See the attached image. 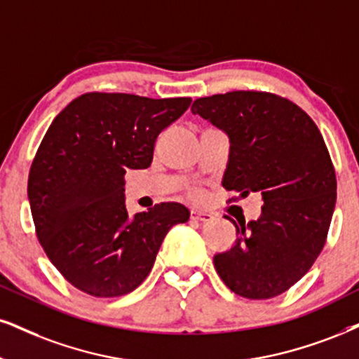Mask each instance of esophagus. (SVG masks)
Instances as JSON below:
<instances>
[{
    "instance_id": "esophagus-1",
    "label": "esophagus",
    "mask_w": 359,
    "mask_h": 359,
    "mask_svg": "<svg viewBox=\"0 0 359 359\" xmlns=\"http://www.w3.org/2000/svg\"><path fill=\"white\" fill-rule=\"evenodd\" d=\"M189 218H191L193 221H211V219H213V216L208 213V211L191 210V215H189Z\"/></svg>"
}]
</instances>
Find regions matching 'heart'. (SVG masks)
Instances as JSON below:
<instances>
[{
	"label": "heart",
	"instance_id": "1",
	"mask_svg": "<svg viewBox=\"0 0 359 359\" xmlns=\"http://www.w3.org/2000/svg\"><path fill=\"white\" fill-rule=\"evenodd\" d=\"M200 189H198V188H191V194H193V196H200Z\"/></svg>",
	"mask_w": 359,
	"mask_h": 359
}]
</instances>
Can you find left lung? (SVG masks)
Returning a JSON list of instances; mask_svg holds the SVG:
<instances>
[{
  "instance_id": "left-lung-1",
  "label": "left lung",
  "mask_w": 359,
  "mask_h": 359,
  "mask_svg": "<svg viewBox=\"0 0 359 359\" xmlns=\"http://www.w3.org/2000/svg\"><path fill=\"white\" fill-rule=\"evenodd\" d=\"M191 111L228 135L223 187L264 203L256 221L231 219L238 238L215 255L216 271L243 298L285 293L320 256L334 211L336 175L320 130L299 106L263 91L198 98Z\"/></svg>"
}]
</instances>
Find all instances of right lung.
Returning <instances> with one entry per match:
<instances>
[{
  "label": "right lung",
  "mask_w": 359,
  "mask_h": 359,
  "mask_svg": "<svg viewBox=\"0 0 359 359\" xmlns=\"http://www.w3.org/2000/svg\"><path fill=\"white\" fill-rule=\"evenodd\" d=\"M191 98L151 100L86 93L53 119L29 170L36 236L57 271L98 298L131 293L146 280L166 233L187 223L180 203L128 215L126 170H146L158 135Z\"/></svg>",
  "instance_id": "obj_1"
}]
</instances>
